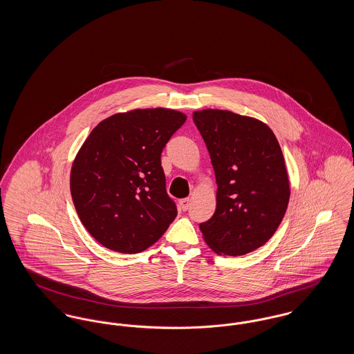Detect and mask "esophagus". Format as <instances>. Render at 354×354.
Here are the masks:
<instances>
[{
  "instance_id": "obj_1",
  "label": "esophagus",
  "mask_w": 354,
  "mask_h": 354,
  "mask_svg": "<svg viewBox=\"0 0 354 354\" xmlns=\"http://www.w3.org/2000/svg\"><path fill=\"white\" fill-rule=\"evenodd\" d=\"M189 205H191V201H189V199H182V201L179 202V208H180L182 211H187V209L189 208Z\"/></svg>"
}]
</instances>
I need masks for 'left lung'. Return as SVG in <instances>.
<instances>
[{"instance_id": "8db88e82", "label": "left lung", "mask_w": 354, "mask_h": 354, "mask_svg": "<svg viewBox=\"0 0 354 354\" xmlns=\"http://www.w3.org/2000/svg\"><path fill=\"white\" fill-rule=\"evenodd\" d=\"M216 176V209L201 224L219 254L243 256L264 245L286 215L290 188L281 147L270 127L228 110L194 111Z\"/></svg>"}]
</instances>
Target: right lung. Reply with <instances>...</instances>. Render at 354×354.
<instances>
[{
	"label": "right lung",
	"instance_id": "1",
	"mask_svg": "<svg viewBox=\"0 0 354 354\" xmlns=\"http://www.w3.org/2000/svg\"><path fill=\"white\" fill-rule=\"evenodd\" d=\"M185 119L171 109H135L103 119L86 138L70 192L84 228L103 247L142 252L176 218L160 153Z\"/></svg>",
	"mask_w": 354,
	"mask_h": 354
}]
</instances>
